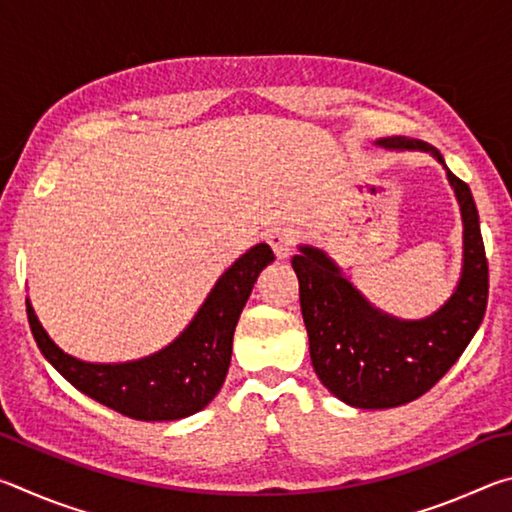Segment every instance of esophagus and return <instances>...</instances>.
<instances>
[{"mask_svg":"<svg viewBox=\"0 0 512 512\" xmlns=\"http://www.w3.org/2000/svg\"><path fill=\"white\" fill-rule=\"evenodd\" d=\"M268 244H271L277 259H287L291 255L293 244H296V235L287 228H277L268 235Z\"/></svg>","mask_w":512,"mask_h":512,"instance_id":"1","label":"esophagus"}]
</instances>
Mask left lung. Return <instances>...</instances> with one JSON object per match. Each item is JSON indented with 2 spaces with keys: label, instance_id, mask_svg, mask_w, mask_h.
<instances>
[{
  "label": "left lung",
  "instance_id": "8db88e82",
  "mask_svg": "<svg viewBox=\"0 0 512 512\" xmlns=\"http://www.w3.org/2000/svg\"><path fill=\"white\" fill-rule=\"evenodd\" d=\"M377 144L429 151L445 167L443 155L420 140L384 137ZM447 180L463 216V271L452 298L436 314L402 320L375 309L318 248L300 246V255L291 259L311 363L327 391L345 404L393 409L418 400L445 377L481 325L488 305V259L479 212L467 183L449 169Z\"/></svg>",
  "mask_w": 512,
  "mask_h": 512
}]
</instances>
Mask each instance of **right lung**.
<instances>
[{"label": "right lung", "instance_id": "1", "mask_svg": "<svg viewBox=\"0 0 512 512\" xmlns=\"http://www.w3.org/2000/svg\"><path fill=\"white\" fill-rule=\"evenodd\" d=\"M275 259L266 244L241 255L214 284L192 323L167 348L126 363H88L49 339L27 300L29 325L40 352L92 400L144 422L180 420L205 409L221 391L232 357V336L259 271Z\"/></svg>", "mask_w": 512, "mask_h": 512}]
</instances>
